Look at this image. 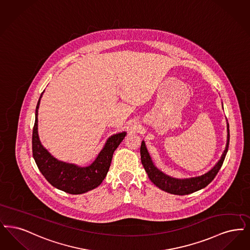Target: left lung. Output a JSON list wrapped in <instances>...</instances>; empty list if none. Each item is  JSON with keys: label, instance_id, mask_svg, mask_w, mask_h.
Listing matches in <instances>:
<instances>
[{"label": "left lung", "instance_id": "8db88e82", "mask_svg": "<svg viewBox=\"0 0 250 250\" xmlns=\"http://www.w3.org/2000/svg\"><path fill=\"white\" fill-rule=\"evenodd\" d=\"M223 107V104H222ZM227 144L224 152L222 153L221 158L217 162L215 166L207 172L206 174L198 175L194 177H187V178H176L170 176L168 174H164L153 163L152 159L147 151L145 141H142L141 148V162L146 174L148 175L151 182L156 185L159 188L163 189L164 191L174 194V195H188L198 191L207 185L210 184L213 179L216 177L219 169L221 168L223 162L225 160L226 154L228 152L229 142V124L227 122Z\"/></svg>", "mask_w": 250, "mask_h": 250}]
</instances>
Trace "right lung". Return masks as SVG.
Returning <instances> with one entry per match:
<instances>
[{
	"instance_id": "obj_1",
	"label": "right lung",
	"mask_w": 250,
	"mask_h": 250,
	"mask_svg": "<svg viewBox=\"0 0 250 250\" xmlns=\"http://www.w3.org/2000/svg\"><path fill=\"white\" fill-rule=\"evenodd\" d=\"M43 92L38 100L35 110L33 130V156L39 171L44 178L55 187L70 194H82L92 190L102 184L108 173L114 151L126 136L122 131L113 134L105 142L96 159L87 166H79L56 159L43 146L38 135V109Z\"/></svg>"
}]
</instances>
